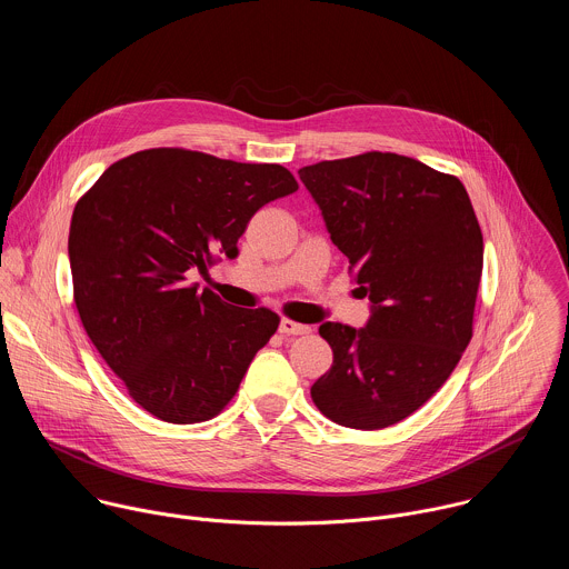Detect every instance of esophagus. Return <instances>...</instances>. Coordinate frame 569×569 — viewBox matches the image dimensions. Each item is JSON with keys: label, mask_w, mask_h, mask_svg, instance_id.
<instances>
[{"label": "esophagus", "mask_w": 569, "mask_h": 569, "mask_svg": "<svg viewBox=\"0 0 569 569\" xmlns=\"http://www.w3.org/2000/svg\"><path fill=\"white\" fill-rule=\"evenodd\" d=\"M310 329L306 327V323H299V321H292V319H281L279 321V333L283 336H306Z\"/></svg>", "instance_id": "1"}]
</instances>
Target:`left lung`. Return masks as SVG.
Wrapping results in <instances>:
<instances>
[{"instance_id": "obj_1", "label": "left lung", "mask_w": 569, "mask_h": 569, "mask_svg": "<svg viewBox=\"0 0 569 569\" xmlns=\"http://www.w3.org/2000/svg\"><path fill=\"white\" fill-rule=\"evenodd\" d=\"M299 178L371 301L365 329L319 327L333 365L310 387L312 402L338 426L389 428L437 393L472 338L477 216L455 176L396 152L319 161Z\"/></svg>"}]
</instances>
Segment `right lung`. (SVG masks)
Returning <instances> with one entry per match:
<instances>
[{"label":"right lung","instance_id":"1","mask_svg":"<svg viewBox=\"0 0 569 569\" xmlns=\"http://www.w3.org/2000/svg\"><path fill=\"white\" fill-rule=\"evenodd\" d=\"M297 189L279 164L150 148L114 161L76 202L69 263L80 321L152 417L213 419L279 329L277 312L229 306L189 279L236 257L252 216Z\"/></svg>","mask_w":569,"mask_h":569}]
</instances>
